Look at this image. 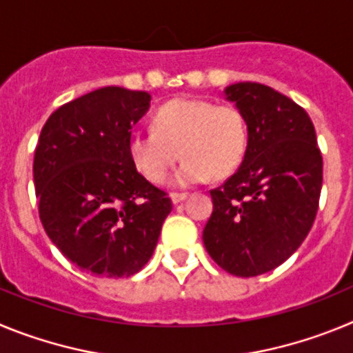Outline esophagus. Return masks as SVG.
I'll return each mask as SVG.
<instances>
[{
	"label": "esophagus",
	"mask_w": 353,
	"mask_h": 353,
	"mask_svg": "<svg viewBox=\"0 0 353 353\" xmlns=\"http://www.w3.org/2000/svg\"><path fill=\"white\" fill-rule=\"evenodd\" d=\"M187 198V194L185 192H173V194H171V201H173V205H179V203H182L183 199Z\"/></svg>",
	"instance_id": "1"
}]
</instances>
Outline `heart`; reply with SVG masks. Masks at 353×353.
<instances>
[{"label": "heart", "mask_w": 353, "mask_h": 353, "mask_svg": "<svg viewBox=\"0 0 353 353\" xmlns=\"http://www.w3.org/2000/svg\"><path fill=\"white\" fill-rule=\"evenodd\" d=\"M248 125L233 105L201 99H174L157 111L154 130H136L129 138L134 166L146 180L161 183L179 155L174 187L203 183L210 174L228 176L244 159Z\"/></svg>", "instance_id": "1"}]
</instances>
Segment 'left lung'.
I'll use <instances>...</instances> for the list:
<instances>
[{
    "instance_id": "left-lung-1",
    "label": "left lung",
    "mask_w": 353,
    "mask_h": 353,
    "mask_svg": "<svg viewBox=\"0 0 353 353\" xmlns=\"http://www.w3.org/2000/svg\"><path fill=\"white\" fill-rule=\"evenodd\" d=\"M248 125L244 161L210 191L203 244L221 269L252 277L288 260L310 233L323 161L313 121L283 93L260 83L224 88Z\"/></svg>"
}]
</instances>
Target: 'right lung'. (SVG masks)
Returning a JSON list of instances; mask_svg holds the SVG:
<instances>
[{
	"mask_svg": "<svg viewBox=\"0 0 353 353\" xmlns=\"http://www.w3.org/2000/svg\"><path fill=\"white\" fill-rule=\"evenodd\" d=\"M150 101L146 92L105 86L56 109L40 132L33 161L40 221L61 254L95 276L139 272L173 208L129 154L130 129Z\"/></svg>",
	"mask_w": 353,
	"mask_h": 353,
	"instance_id": "add662e5",
	"label": "right lung"
}]
</instances>
